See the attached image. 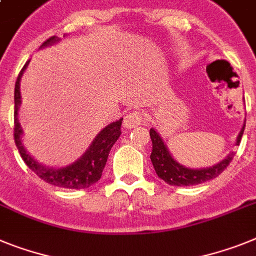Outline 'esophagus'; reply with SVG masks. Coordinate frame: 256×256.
<instances>
[{
    "mask_svg": "<svg viewBox=\"0 0 256 256\" xmlns=\"http://www.w3.org/2000/svg\"><path fill=\"white\" fill-rule=\"evenodd\" d=\"M144 121V114L142 112L134 110L132 113H128L124 120V128H138L139 124H142V122Z\"/></svg>",
    "mask_w": 256,
    "mask_h": 256,
    "instance_id": "obj_1",
    "label": "esophagus"
}]
</instances>
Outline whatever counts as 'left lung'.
<instances>
[{
    "mask_svg": "<svg viewBox=\"0 0 256 256\" xmlns=\"http://www.w3.org/2000/svg\"><path fill=\"white\" fill-rule=\"evenodd\" d=\"M244 126L246 124H244L241 132L238 134L237 143H236L237 146L240 144V142L242 139ZM150 136H151L152 140L151 161L154 170H156V174L162 181H165L168 184H172V186H191V184H199L206 181H210V180H214L226 169V166L230 164V161L234 158V152H230L224 160L220 161L218 164L214 165V166L202 169H190L181 165L172 158L170 152H169L161 136L154 128L150 130Z\"/></svg>",
    "mask_w": 256,
    "mask_h": 256,
    "instance_id": "left-lung-1",
    "label": "left lung"
}]
</instances>
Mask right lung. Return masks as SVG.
<instances>
[{
  "mask_svg": "<svg viewBox=\"0 0 256 256\" xmlns=\"http://www.w3.org/2000/svg\"><path fill=\"white\" fill-rule=\"evenodd\" d=\"M57 42H58V38L56 36H52L46 42H42L40 48L48 46V45L54 44ZM28 64L30 61L26 62V65L19 72L14 91V140L19 154L22 156L26 165L46 184L57 186V188H75V190L90 188L102 178V170H104L106 160H108L109 152L121 135V124L124 118L116 122H112L106 128H102V132L98 134V136L94 139L92 144L86 151V154L80 158L74 161L72 164H68L66 166H62V168L44 166L32 158L23 147V130L18 121V109L20 106V102H22V100H20V78H22L23 72L27 68Z\"/></svg>",
  "mask_w": 256,
  "mask_h": 256,
  "instance_id": "add662e5",
  "label": "right lung"
}]
</instances>
